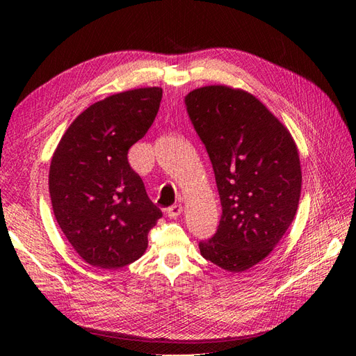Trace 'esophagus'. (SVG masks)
<instances>
[{"label":"esophagus","instance_id":"obj_1","mask_svg":"<svg viewBox=\"0 0 356 356\" xmlns=\"http://www.w3.org/2000/svg\"><path fill=\"white\" fill-rule=\"evenodd\" d=\"M165 212L169 218H177L178 215L182 212V207L181 204H172V207L165 209Z\"/></svg>","mask_w":356,"mask_h":356}]
</instances>
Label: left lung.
<instances>
[{
	"label": "left lung",
	"mask_w": 356,
	"mask_h": 356,
	"mask_svg": "<svg viewBox=\"0 0 356 356\" xmlns=\"http://www.w3.org/2000/svg\"><path fill=\"white\" fill-rule=\"evenodd\" d=\"M190 122L207 148L221 200V220L200 254L241 273L260 263L293 222L301 191L297 147L255 96L207 86L186 98Z\"/></svg>",
	"instance_id": "1"
}]
</instances>
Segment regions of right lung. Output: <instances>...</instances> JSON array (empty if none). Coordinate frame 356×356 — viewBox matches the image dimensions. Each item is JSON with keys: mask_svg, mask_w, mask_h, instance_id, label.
Here are the masks:
<instances>
[{"mask_svg": "<svg viewBox=\"0 0 356 356\" xmlns=\"http://www.w3.org/2000/svg\"><path fill=\"white\" fill-rule=\"evenodd\" d=\"M161 93L135 89L90 105L53 154V212L74 250L93 267L113 270L136 261L163 215L127 161L129 148L153 124Z\"/></svg>", "mask_w": 356, "mask_h": 356, "instance_id": "add662e5", "label": "right lung"}]
</instances>
